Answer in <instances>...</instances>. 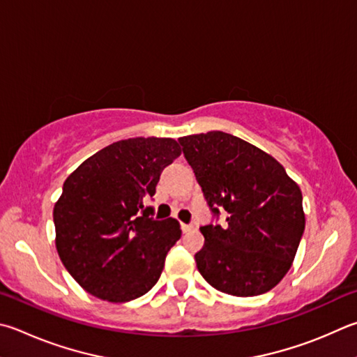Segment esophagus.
<instances>
[{
	"label": "esophagus",
	"instance_id": "esophagus-1",
	"mask_svg": "<svg viewBox=\"0 0 357 357\" xmlns=\"http://www.w3.org/2000/svg\"><path fill=\"white\" fill-rule=\"evenodd\" d=\"M193 228L192 225H185V223H181V229H183V232H189L190 229Z\"/></svg>",
	"mask_w": 357,
	"mask_h": 357
}]
</instances>
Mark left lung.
Returning <instances> with one entry per match:
<instances>
[{
  "label": "left lung",
  "instance_id": "left-lung-1",
  "mask_svg": "<svg viewBox=\"0 0 357 357\" xmlns=\"http://www.w3.org/2000/svg\"><path fill=\"white\" fill-rule=\"evenodd\" d=\"M212 215L195 255L201 276L223 294L256 296L273 289L294 262L304 232L303 195L270 154L236 135L211 131L181 137Z\"/></svg>",
  "mask_w": 357,
  "mask_h": 357
}]
</instances>
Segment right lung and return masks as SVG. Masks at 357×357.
Returning <instances> with one entry per match:
<instances>
[{
	"instance_id": "add662e5",
	"label": "right lung",
	"mask_w": 357,
	"mask_h": 357,
	"mask_svg": "<svg viewBox=\"0 0 357 357\" xmlns=\"http://www.w3.org/2000/svg\"><path fill=\"white\" fill-rule=\"evenodd\" d=\"M179 154L173 139L120 140L66 179L53 211L56 248L89 294L126 303L158 282L181 228L174 218L154 220L144 201L156 193L162 170Z\"/></svg>"
}]
</instances>
